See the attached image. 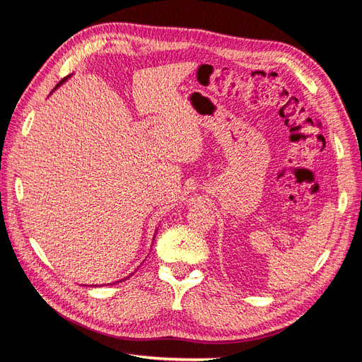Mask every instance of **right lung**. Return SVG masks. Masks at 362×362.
Here are the masks:
<instances>
[{
	"instance_id": "add662e5",
	"label": "right lung",
	"mask_w": 362,
	"mask_h": 362,
	"mask_svg": "<svg viewBox=\"0 0 362 362\" xmlns=\"http://www.w3.org/2000/svg\"><path fill=\"white\" fill-rule=\"evenodd\" d=\"M64 80H66V78H63V80H62V81H60V83H59V84H57V86H60V84H62V83H63V81H64Z\"/></svg>"
}]
</instances>
